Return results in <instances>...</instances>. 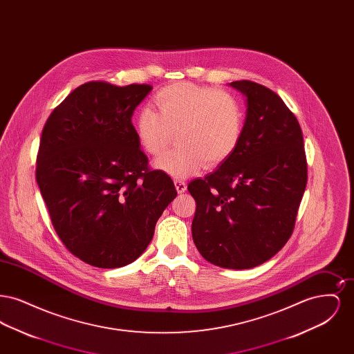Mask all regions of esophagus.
Returning <instances> with one entry per match:
<instances>
[{
  "instance_id": "obj_1",
  "label": "esophagus",
  "mask_w": 354,
  "mask_h": 354,
  "mask_svg": "<svg viewBox=\"0 0 354 354\" xmlns=\"http://www.w3.org/2000/svg\"><path fill=\"white\" fill-rule=\"evenodd\" d=\"M174 183H175L176 191H178L179 194H183L185 189H187V183H185V180H182V179H175Z\"/></svg>"
}]
</instances>
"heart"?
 I'll list each match as a JSON object with an SVG mask.
<instances>
[{
    "instance_id": "heart-1",
    "label": "heart",
    "mask_w": 354,
    "mask_h": 354,
    "mask_svg": "<svg viewBox=\"0 0 354 354\" xmlns=\"http://www.w3.org/2000/svg\"><path fill=\"white\" fill-rule=\"evenodd\" d=\"M153 107L139 111L135 129L140 147L159 155L169 147L174 133L179 147L163 153L155 166L176 178L202 167L218 166L235 152L244 126L240 103L231 94L189 82L162 88Z\"/></svg>"
}]
</instances>
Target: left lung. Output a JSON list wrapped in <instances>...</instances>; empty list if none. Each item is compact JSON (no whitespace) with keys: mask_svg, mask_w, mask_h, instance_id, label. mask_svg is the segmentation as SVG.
<instances>
[{"mask_svg":"<svg viewBox=\"0 0 354 354\" xmlns=\"http://www.w3.org/2000/svg\"><path fill=\"white\" fill-rule=\"evenodd\" d=\"M230 86L245 97L243 134L218 169L188 185L196 202L192 239L211 264L248 270L270 260L292 235L306 158L301 127L276 93L251 81Z\"/></svg>","mask_w":354,"mask_h":354,"instance_id":"left-lung-1","label":"left lung"}]
</instances>
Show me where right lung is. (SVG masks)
Returning a JSON list of instances; mask_svg holds the SVG:
<instances>
[{
    "mask_svg": "<svg viewBox=\"0 0 354 354\" xmlns=\"http://www.w3.org/2000/svg\"><path fill=\"white\" fill-rule=\"evenodd\" d=\"M151 90L81 84L42 130L35 169L41 195L65 247L93 267L135 261L178 194L166 172L149 169L131 123Z\"/></svg>",
    "mask_w": 354,
    "mask_h": 354,
    "instance_id": "obj_1",
    "label": "right lung"
}]
</instances>
